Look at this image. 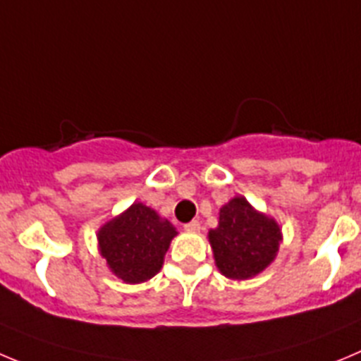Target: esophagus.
<instances>
[{"instance_id": "34e87169", "label": "esophagus", "mask_w": 361, "mask_h": 361, "mask_svg": "<svg viewBox=\"0 0 361 361\" xmlns=\"http://www.w3.org/2000/svg\"><path fill=\"white\" fill-rule=\"evenodd\" d=\"M183 228L187 231H192V233H196V231L201 230V222L200 221H190V222H187V224H185Z\"/></svg>"}]
</instances>
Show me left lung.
I'll list each match as a JSON object with an SVG mask.
<instances>
[{
    "instance_id": "left-lung-1",
    "label": "left lung",
    "mask_w": 361,
    "mask_h": 361,
    "mask_svg": "<svg viewBox=\"0 0 361 361\" xmlns=\"http://www.w3.org/2000/svg\"><path fill=\"white\" fill-rule=\"evenodd\" d=\"M215 265L226 278L249 279L260 274L278 255L281 230L272 217L260 214L237 196L219 212V226L208 231Z\"/></svg>"
}]
</instances>
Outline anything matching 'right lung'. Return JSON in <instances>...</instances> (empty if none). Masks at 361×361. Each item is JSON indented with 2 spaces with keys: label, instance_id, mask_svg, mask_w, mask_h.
Returning <instances> with one entry per match:
<instances>
[{
  "label": "right lung",
  "instance_id": "right-lung-1",
  "mask_svg": "<svg viewBox=\"0 0 361 361\" xmlns=\"http://www.w3.org/2000/svg\"><path fill=\"white\" fill-rule=\"evenodd\" d=\"M176 235V228L153 208L133 203L99 228L97 245L117 278L124 283H142L160 271Z\"/></svg>",
  "mask_w": 361,
  "mask_h": 361
}]
</instances>
